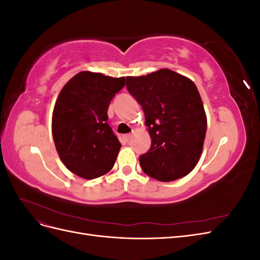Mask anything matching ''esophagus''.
Segmentation results:
<instances>
[{
	"mask_svg": "<svg viewBox=\"0 0 260 260\" xmlns=\"http://www.w3.org/2000/svg\"><path fill=\"white\" fill-rule=\"evenodd\" d=\"M131 137H132L131 133H128V135H124L122 138L124 140V142H129V140L131 139Z\"/></svg>",
	"mask_w": 260,
	"mask_h": 260,
	"instance_id": "esophagus-1",
	"label": "esophagus"
}]
</instances>
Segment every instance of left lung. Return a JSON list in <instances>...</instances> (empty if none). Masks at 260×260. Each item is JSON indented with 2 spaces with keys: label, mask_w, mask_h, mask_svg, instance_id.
<instances>
[{
  "label": "left lung",
  "mask_w": 260,
  "mask_h": 260,
  "mask_svg": "<svg viewBox=\"0 0 260 260\" xmlns=\"http://www.w3.org/2000/svg\"><path fill=\"white\" fill-rule=\"evenodd\" d=\"M125 80L129 93L143 108L152 139L151 147L139 158L141 168L162 182L185 177L201 158L207 129L196 85L167 68Z\"/></svg>",
  "instance_id": "8db88e82"
}]
</instances>
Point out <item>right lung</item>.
<instances>
[{
  "label": "right lung",
  "instance_id": "add662e5",
  "mask_svg": "<svg viewBox=\"0 0 260 260\" xmlns=\"http://www.w3.org/2000/svg\"><path fill=\"white\" fill-rule=\"evenodd\" d=\"M124 80L81 72L61 89L53 111L52 133L60 160L73 174L91 180L114 167L121 144L107 123V109Z\"/></svg>",
  "mask_w": 260,
  "mask_h": 260
}]
</instances>
